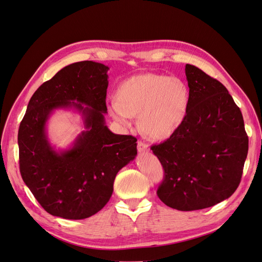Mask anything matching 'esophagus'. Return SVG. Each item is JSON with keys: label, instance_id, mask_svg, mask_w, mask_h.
Returning a JSON list of instances; mask_svg holds the SVG:
<instances>
[{"label": "esophagus", "instance_id": "1", "mask_svg": "<svg viewBox=\"0 0 262 262\" xmlns=\"http://www.w3.org/2000/svg\"><path fill=\"white\" fill-rule=\"evenodd\" d=\"M137 150H138L139 153L147 152V151L149 150V146H148V144H147L146 142H143V141L139 140V141L137 142Z\"/></svg>", "mask_w": 262, "mask_h": 262}]
</instances>
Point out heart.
<instances>
[{
    "mask_svg": "<svg viewBox=\"0 0 262 262\" xmlns=\"http://www.w3.org/2000/svg\"><path fill=\"white\" fill-rule=\"evenodd\" d=\"M189 98L188 87L179 77L147 72L122 81L116 99L108 101V110L124 126L139 116L141 130L162 140L175 134L185 121Z\"/></svg>",
    "mask_w": 262,
    "mask_h": 262,
    "instance_id": "obj_1",
    "label": "heart"
}]
</instances>
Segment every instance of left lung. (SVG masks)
Returning <instances> with one entry per match:
<instances>
[{"label":"left lung","instance_id":"8db88e82","mask_svg":"<svg viewBox=\"0 0 262 262\" xmlns=\"http://www.w3.org/2000/svg\"><path fill=\"white\" fill-rule=\"evenodd\" d=\"M189 106L177 132L151 150L164 178L158 196L182 211L214 206L237 189L248 152L243 115L219 81L186 64Z\"/></svg>","mask_w":262,"mask_h":262}]
</instances>
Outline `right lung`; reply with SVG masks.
Returning <instances> with one entry per match:
<instances>
[{
  "mask_svg": "<svg viewBox=\"0 0 262 262\" xmlns=\"http://www.w3.org/2000/svg\"><path fill=\"white\" fill-rule=\"evenodd\" d=\"M109 68L94 61L64 67L35 91L19 126V168L41 206L64 219L89 218L104 207L121 168L137 156V139L106 127ZM75 107L86 130L72 148L57 152L45 125L55 108Z\"/></svg>",
  "mask_w": 262,
  "mask_h": 262,
  "instance_id": "add662e5",
  "label": "right lung"
}]
</instances>
